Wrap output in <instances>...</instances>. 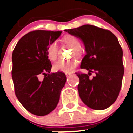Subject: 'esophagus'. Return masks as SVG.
<instances>
[{"label":"esophagus","instance_id":"esophagus-1","mask_svg":"<svg viewBox=\"0 0 133 133\" xmlns=\"http://www.w3.org/2000/svg\"><path fill=\"white\" fill-rule=\"evenodd\" d=\"M65 75H66V76H67V77H69V76H70V75H71L72 74L70 72H65Z\"/></svg>","mask_w":133,"mask_h":133}]
</instances>
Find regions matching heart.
<instances>
[{
	"label": "heart",
	"instance_id": "b5f03b06",
	"mask_svg": "<svg viewBox=\"0 0 133 133\" xmlns=\"http://www.w3.org/2000/svg\"><path fill=\"white\" fill-rule=\"evenodd\" d=\"M62 40L66 44L72 48L73 54L75 56H78L81 54L82 49L80 47V41L77 37L72 35H66L63 37ZM47 55L49 60H56L57 57V43L54 41L49 44L47 48ZM77 64V61L75 59L68 61L59 60L53 64V69L55 71L57 72H71Z\"/></svg>",
	"mask_w": 133,
	"mask_h": 133
}]
</instances>
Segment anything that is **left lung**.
Returning a JSON list of instances; mask_svg holds the SVG:
<instances>
[{
    "mask_svg": "<svg viewBox=\"0 0 133 133\" xmlns=\"http://www.w3.org/2000/svg\"><path fill=\"white\" fill-rule=\"evenodd\" d=\"M64 31L80 39L85 47L80 67L88 70V75L76 73L80 99L93 109L109 108L119 96L124 74L123 50L117 38L109 30L89 24ZM93 71L96 76L90 79Z\"/></svg>",
    "mask_w": 133,
    "mask_h": 133,
    "instance_id": "8db88e82",
    "label": "left lung"
}]
</instances>
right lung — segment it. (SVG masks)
Returning a JSON list of instances; mask_svg holds the SVG:
<instances>
[{
	"mask_svg": "<svg viewBox=\"0 0 133 133\" xmlns=\"http://www.w3.org/2000/svg\"><path fill=\"white\" fill-rule=\"evenodd\" d=\"M61 33L31 31L19 40L13 51L12 77L16 96L34 115L44 116L54 110L65 84V74H49L52 65L47 55L49 44L57 39Z\"/></svg>",
	"mask_w": 133,
	"mask_h": 133,
	"instance_id": "right-lung-1",
	"label": "right lung"
}]
</instances>
